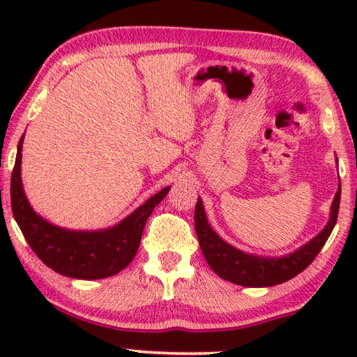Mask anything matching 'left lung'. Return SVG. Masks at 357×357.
I'll return each mask as SVG.
<instances>
[{
    "mask_svg": "<svg viewBox=\"0 0 357 357\" xmlns=\"http://www.w3.org/2000/svg\"><path fill=\"white\" fill-rule=\"evenodd\" d=\"M341 199V185L335 195L333 204H331L330 221L319 236L312 238L309 243L301 247L299 250L287 257L281 258H263L257 255H248L232 245H229L209 227L204 214L203 203L198 198L195 206V231H197L199 247L208 265L213 268L222 280L231 281L234 284L245 287H266L276 286L286 282L299 275L307 266L314 261L319 252L324 248L325 242L328 241L331 231H333L336 219L340 211Z\"/></svg>",
    "mask_w": 357,
    "mask_h": 357,
    "instance_id": "1",
    "label": "left lung"
}]
</instances>
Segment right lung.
<instances>
[{"mask_svg": "<svg viewBox=\"0 0 357 357\" xmlns=\"http://www.w3.org/2000/svg\"><path fill=\"white\" fill-rule=\"evenodd\" d=\"M22 138L11 175V208L17 226L36 255L48 268L76 280H100L126 268L138 252L144 224L153 209L162 202L165 187L131 213L115 227L99 232L66 231L47 222L29 204L21 182Z\"/></svg>", "mask_w": 357, "mask_h": 357, "instance_id": "add662e5", "label": "right lung"}]
</instances>
